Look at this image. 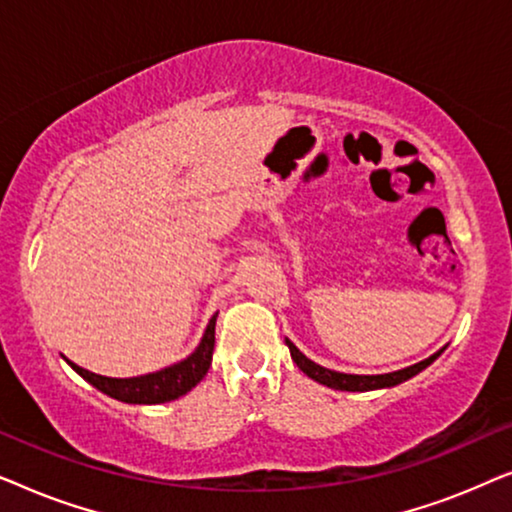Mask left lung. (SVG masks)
I'll use <instances>...</instances> for the list:
<instances>
[{"mask_svg":"<svg viewBox=\"0 0 512 512\" xmlns=\"http://www.w3.org/2000/svg\"><path fill=\"white\" fill-rule=\"evenodd\" d=\"M286 345H289V349H291V359L296 361V366L303 370L307 377H312L314 382L326 384V387L340 389V391H373V389H384V387H396V384L410 380L412 375L422 373V370L426 366H431V363L440 356V352H443V349H440L438 354L429 356V359L419 361L410 368L396 370V373H387V375H347V373H335V370H328L324 366H319V363L310 361L296 345H293L291 340H286Z\"/></svg>","mask_w":512,"mask_h":512,"instance_id":"8db88e82","label":"left lung"}]
</instances>
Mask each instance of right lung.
Segmentation results:
<instances>
[{
  "mask_svg": "<svg viewBox=\"0 0 512 512\" xmlns=\"http://www.w3.org/2000/svg\"><path fill=\"white\" fill-rule=\"evenodd\" d=\"M214 326H216V314L212 317V321H209L198 349H195L188 359H184L181 363H174L170 368L158 370V373L118 380V377H104V375L90 373V370L76 366L72 361H69V366H72L83 380H88L93 387L100 389L102 394L116 398V401L137 403V405L167 403L188 394V391H191L195 384L207 375L209 366H212Z\"/></svg>",
  "mask_w": 512,
  "mask_h": 512,
  "instance_id": "right-lung-1",
  "label": "right lung"
}]
</instances>
